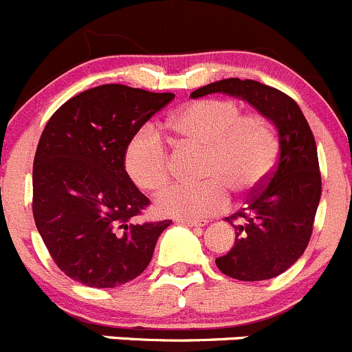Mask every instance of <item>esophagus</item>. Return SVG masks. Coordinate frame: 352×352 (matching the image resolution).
<instances>
[{
	"label": "esophagus",
	"mask_w": 352,
	"mask_h": 352,
	"mask_svg": "<svg viewBox=\"0 0 352 352\" xmlns=\"http://www.w3.org/2000/svg\"><path fill=\"white\" fill-rule=\"evenodd\" d=\"M182 226H189V228H205L206 221H179Z\"/></svg>",
	"instance_id": "esophagus-1"
}]
</instances>
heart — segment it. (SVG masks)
I'll list each match as a JSON object with an SVG mask.
<instances>
[{"label": "heart", "instance_id": "heart-1", "mask_svg": "<svg viewBox=\"0 0 352 352\" xmlns=\"http://www.w3.org/2000/svg\"><path fill=\"white\" fill-rule=\"evenodd\" d=\"M179 140L205 149L199 186H173L154 199L163 217L198 221L221 212L228 192L245 198L257 191L274 166L278 142L271 124L261 116H243L232 100L192 102L166 123ZM128 177L142 191L154 192L170 179L165 144L153 128H142L124 153Z\"/></svg>", "mask_w": 352, "mask_h": 352}]
</instances>
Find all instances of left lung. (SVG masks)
Here are the masks:
<instances>
[{
    "instance_id": "8db88e82",
    "label": "left lung",
    "mask_w": 352,
    "mask_h": 352,
    "mask_svg": "<svg viewBox=\"0 0 352 352\" xmlns=\"http://www.w3.org/2000/svg\"><path fill=\"white\" fill-rule=\"evenodd\" d=\"M210 94L246 100L278 130L280 156L274 172L246 208L226 219L234 228V246L215 258L217 267L229 278L271 280L300 258L313 232L321 198L316 140L297 102L276 88L229 78L198 88L191 97Z\"/></svg>"
}]
</instances>
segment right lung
<instances>
[{
	"instance_id": "add662e5",
	"label": "right lung",
	"mask_w": 352,
	"mask_h": 352,
	"mask_svg": "<svg viewBox=\"0 0 352 352\" xmlns=\"http://www.w3.org/2000/svg\"><path fill=\"white\" fill-rule=\"evenodd\" d=\"M173 94L100 85L62 104L39 139L32 215L52 258L91 288L135 280L172 221L137 222L149 199L128 177L124 153Z\"/></svg>"
}]
</instances>
